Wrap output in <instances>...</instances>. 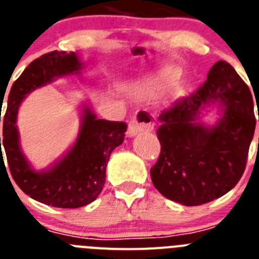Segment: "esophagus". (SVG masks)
Instances as JSON below:
<instances>
[{"label":"esophagus","mask_w":259,"mask_h":259,"mask_svg":"<svg viewBox=\"0 0 259 259\" xmlns=\"http://www.w3.org/2000/svg\"><path fill=\"white\" fill-rule=\"evenodd\" d=\"M154 117L146 109H138L134 113L127 127V136L134 137L141 132H151L154 129Z\"/></svg>","instance_id":"esophagus-1"}]
</instances>
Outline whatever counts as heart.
<instances>
[{
    "label": "heart",
    "instance_id": "b5f03b06",
    "mask_svg": "<svg viewBox=\"0 0 259 259\" xmlns=\"http://www.w3.org/2000/svg\"><path fill=\"white\" fill-rule=\"evenodd\" d=\"M157 80H161V76L160 78H157ZM155 84H156V82H154V80H152V82H148V83H146V84H143V86L141 87V90H142V91H148V90H151Z\"/></svg>",
    "mask_w": 259,
    "mask_h": 259
}]
</instances>
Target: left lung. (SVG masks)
Returning <instances> with one entry per match:
<instances>
[{
    "mask_svg": "<svg viewBox=\"0 0 259 259\" xmlns=\"http://www.w3.org/2000/svg\"><path fill=\"white\" fill-rule=\"evenodd\" d=\"M217 100L225 107L218 125L204 128L195 123L200 105ZM157 120L160 155L150 175L160 194L199 206L237 185L246 167L255 116L248 84L228 62L218 61L203 84L161 111Z\"/></svg>",
    "mask_w": 259,
    "mask_h": 259,
    "instance_id": "left-lung-1",
    "label": "left lung"
}]
</instances>
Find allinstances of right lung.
<instances>
[{
  "mask_svg": "<svg viewBox=\"0 0 259 259\" xmlns=\"http://www.w3.org/2000/svg\"><path fill=\"white\" fill-rule=\"evenodd\" d=\"M79 67L74 52L53 51L33 60L13 83L4 116L1 161L2 143L9 170L17 185L31 198L53 207L78 208L95 201L105 184L109 156L123 142L127 127L122 121L96 120L95 114L86 109L79 137L66 156L48 172L31 169L19 148L15 126L18 107L28 92L51 82L55 76L76 73Z\"/></svg>",
  "mask_w": 259,
  "mask_h": 259,
  "instance_id": "right-lung-1",
  "label": "right lung"
}]
</instances>
